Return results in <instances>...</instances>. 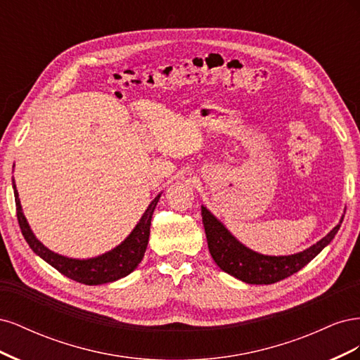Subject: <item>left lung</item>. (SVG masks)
<instances>
[{
  "label": "left lung",
  "instance_id": "left-lung-1",
  "mask_svg": "<svg viewBox=\"0 0 360 360\" xmlns=\"http://www.w3.org/2000/svg\"><path fill=\"white\" fill-rule=\"evenodd\" d=\"M201 216L207 245H209L214 263L221 267V270L226 271L228 275L240 279L246 284L255 285L275 284V282L296 274L333 240L335 234L340 230L344 221L342 214L340 224L332 228L330 233L326 234L315 245L302 250V252L275 257L258 254L255 250L242 245L204 205H201Z\"/></svg>",
  "mask_w": 360,
  "mask_h": 360
}]
</instances>
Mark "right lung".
I'll use <instances>...</instances> for the list:
<instances>
[{
	"label": "right lung",
	"instance_id": "1",
	"mask_svg": "<svg viewBox=\"0 0 360 360\" xmlns=\"http://www.w3.org/2000/svg\"><path fill=\"white\" fill-rule=\"evenodd\" d=\"M12 183L15 192L18 222L24 238L30 245V248L34 250L36 255H39L41 259H45L48 264H51L53 269H57L64 276H68L76 282H81V284L85 285H101L127 276L129 274H132L141 263L148 245L151 216H153L162 192L148 204L147 210L141 216V219L132 230V233H130L122 243L102 255L79 259L53 252V250L48 249L39 240L30 228L27 217L24 216L22 205H20L19 201V193L16 191L15 179L12 180Z\"/></svg>",
	"mask_w": 360,
	"mask_h": 360
}]
</instances>
